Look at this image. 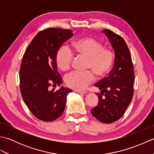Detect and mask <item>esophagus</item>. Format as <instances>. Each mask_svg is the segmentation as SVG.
Wrapping results in <instances>:
<instances>
[{
  "mask_svg": "<svg viewBox=\"0 0 154 154\" xmlns=\"http://www.w3.org/2000/svg\"><path fill=\"white\" fill-rule=\"evenodd\" d=\"M75 92L77 93H81V94H86L87 93L86 91H77V90L75 91Z\"/></svg>",
  "mask_w": 154,
  "mask_h": 154,
  "instance_id": "obj_1",
  "label": "esophagus"
}]
</instances>
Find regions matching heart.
Here are the masks:
<instances>
[{"instance_id": "obj_1", "label": "heart", "mask_w": 154, "mask_h": 154, "mask_svg": "<svg viewBox=\"0 0 154 154\" xmlns=\"http://www.w3.org/2000/svg\"><path fill=\"white\" fill-rule=\"evenodd\" d=\"M73 48L75 53L87 58V68L99 77L107 75L112 69L114 60L113 52L110 49L103 48V44L96 39L89 37L79 39L73 43ZM73 59V55L69 49L61 46L57 51L55 62L60 69L66 71L71 67ZM92 72H72L65 77V83L77 91L85 89L95 79Z\"/></svg>"}]
</instances>
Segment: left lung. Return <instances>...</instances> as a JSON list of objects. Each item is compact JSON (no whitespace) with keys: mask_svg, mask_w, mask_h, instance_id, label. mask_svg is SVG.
Masks as SVG:
<instances>
[{"mask_svg":"<svg viewBox=\"0 0 154 154\" xmlns=\"http://www.w3.org/2000/svg\"><path fill=\"white\" fill-rule=\"evenodd\" d=\"M102 32L109 38L115 58L109 76L94 84L101 91L97 94L98 105L91 112L101 122L110 124L119 120L131 103L134 72L131 55L124 39L108 29Z\"/></svg>","mask_w":154,"mask_h":154,"instance_id":"obj_1","label":"left lung"}]
</instances>
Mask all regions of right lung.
<instances>
[{"instance_id":"1","label":"right lung","mask_w":154,"mask_h":154,"mask_svg":"<svg viewBox=\"0 0 154 154\" xmlns=\"http://www.w3.org/2000/svg\"><path fill=\"white\" fill-rule=\"evenodd\" d=\"M73 31L50 28L38 32L24 54L20 69V88L24 103L37 119L51 122L63 114L67 96L72 90L61 87L55 91L50 87L60 86L55 56Z\"/></svg>"}]
</instances>
